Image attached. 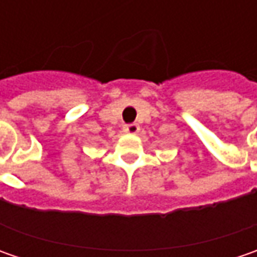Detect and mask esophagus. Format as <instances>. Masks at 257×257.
Masks as SVG:
<instances>
[{"instance_id": "34e87169", "label": "esophagus", "mask_w": 257, "mask_h": 257, "mask_svg": "<svg viewBox=\"0 0 257 257\" xmlns=\"http://www.w3.org/2000/svg\"><path fill=\"white\" fill-rule=\"evenodd\" d=\"M123 130H124V133L137 134V133H139V130H140V125H139V124H137V123L127 124V125H124Z\"/></svg>"}]
</instances>
